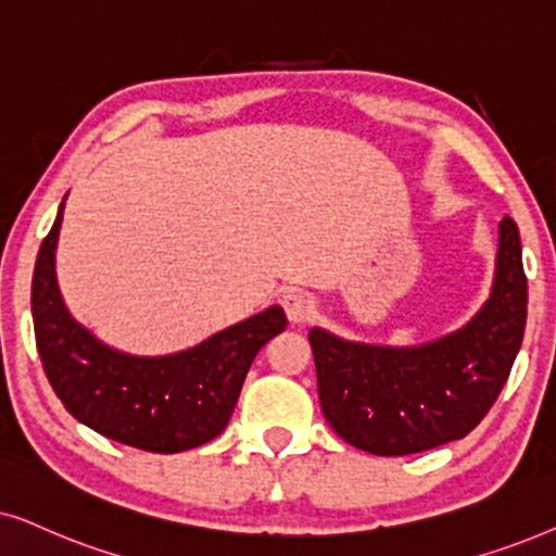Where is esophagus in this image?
I'll return each mask as SVG.
<instances>
[{
	"label": "esophagus",
	"mask_w": 556,
	"mask_h": 556,
	"mask_svg": "<svg viewBox=\"0 0 556 556\" xmlns=\"http://www.w3.org/2000/svg\"><path fill=\"white\" fill-rule=\"evenodd\" d=\"M282 307L287 313V320H290L292 325H307L315 317L313 298H309V294H305V292H300V290L287 292L282 298Z\"/></svg>",
	"instance_id": "34e87169"
}]
</instances>
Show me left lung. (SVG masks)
<instances>
[{"label": "left lung", "instance_id": "left-lung-1", "mask_svg": "<svg viewBox=\"0 0 556 556\" xmlns=\"http://www.w3.org/2000/svg\"><path fill=\"white\" fill-rule=\"evenodd\" d=\"M491 300L463 330L419 348L345 343L309 330L317 396L338 438L364 453L414 455L463 440L506 383L527 325L519 226L501 220Z\"/></svg>", "mask_w": 556, "mask_h": 556}]
</instances>
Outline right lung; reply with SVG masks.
<instances>
[{
  "mask_svg": "<svg viewBox=\"0 0 556 556\" xmlns=\"http://www.w3.org/2000/svg\"><path fill=\"white\" fill-rule=\"evenodd\" d=\"M63 205L42 241L33 274L35 343L50 387L78 421L103 438L147 453H182L224 432L251 361L287 328L269 307L190 351L137 358L116 353L80 328L55 285Z\"/></svg>",
  "mask_w": 556,
  "mask_h": 556,
  "instance_id": "obj_1",
  "label": "right lung"
}]
</instances>
